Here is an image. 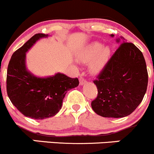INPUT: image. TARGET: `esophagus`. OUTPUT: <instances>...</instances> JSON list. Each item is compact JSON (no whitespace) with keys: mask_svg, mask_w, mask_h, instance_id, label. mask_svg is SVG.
Returning a JSON list of instances; mask_svg holds the SVG:
<instances>
[{"mask_svg":"<svg viewBox=\"0 0 154 154\" xmlns=\"http://www.w3.org/2000/svg\"><path fill=\"white\" fill-rule=\"evenodd\" d=\"M86 82H87L86 79L82 76V75H81L80 78H79V84H80L81 85H85Z\"/></svg>","mask_w":154,"mask_h":154,"instance_id":"1","label":"esophagus"}]
</instances>
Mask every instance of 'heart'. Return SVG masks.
<instances>
[{"instance_id": "heart-1", "label": "heart", "mask_w": 154, "mask_h": 154, "mask_svg": "<svg viewBox=\"0 0 154 154\" xmlns=\"http://www.w3.org/2000/svg\"><path fill=\"white\" fill-rule=\"evenodd\" d=\"M110 55L109 47H103L100 42H93L84 49L79 56V60L83 63H91V69L94 73L100 72L108 61Z\"/></svg>"}]
</instances>
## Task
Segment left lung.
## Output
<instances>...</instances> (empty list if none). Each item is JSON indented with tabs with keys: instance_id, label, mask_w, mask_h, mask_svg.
Masks as SVG:
<instances>
[{
	"instance_id": "left-lung-1",
	"label": "left lung",
	"mask_w": 154,
	"mask_h": 154,
	"mask_svg": "<svg viewBox=\"0 0 154 154\" xmlns=\"http://www.w3.org/2000/svg\"><path fill=\"white\" fill-rule=\"evenodd\" d=\"M121 39L118 49L94 80L98 92L91 107L105 118L128 116L147 91L148 74L142 52L133 43Z\"/></svg>"
}]
</instances>
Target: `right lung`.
Listing matches in <instances>:
<instances>
[{
	"label": "right lung",
	"instance_id": "1",
	"mask_svg": "<svg viewBox=\"0 0 154 154\" xmlns=\"http://www.w3.org/2000/svg\"><path fill=\"white\" fill-rule=\"evenodd\" d=\"M48 34L33 35L12 55L7 74V92L15 107L26 117L42 120L59 112L69 90L79 85L78 78L61 73L48 78H37L27 72L25 52L37 39Z\"/></svg>",
	"mask_w": 154,
	"mask_h": 154
}]
</instances>
